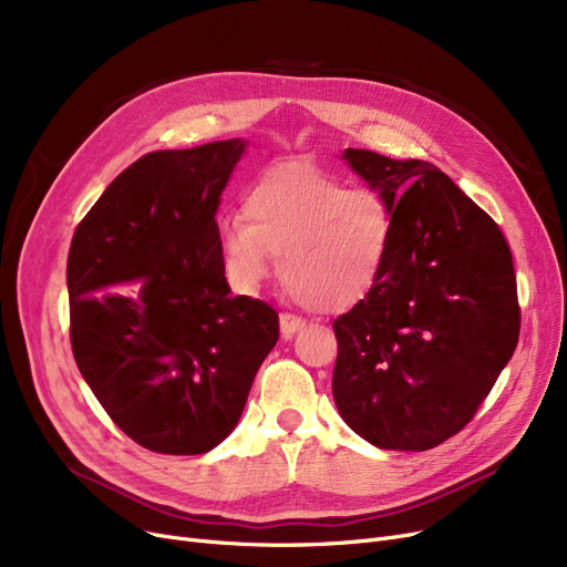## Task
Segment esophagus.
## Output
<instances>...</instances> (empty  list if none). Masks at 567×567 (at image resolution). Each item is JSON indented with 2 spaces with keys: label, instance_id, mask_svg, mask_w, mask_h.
I'll use <instances>...</instances> for the list:
<instances>
[{
  "label": "esophagus",
  "instance_id": "obj_1",
  "mask_svg": "<svg viewBox=\"0 0 567 567\" xmlns=\"http://www.w3.org/2000/svg\"><path fill=\"white\" fill-rule=\"evenodd\" d=\"M306 326V321L301 317H296L291 312H282L280 315V333L285 340H289L293 333H299Z\"/></svg>",
  "mask_w": 567,
  "mask_h": 567
}]
</instances>
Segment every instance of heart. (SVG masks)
<instances>
[{
	"label": "heart",
	"mask_w": 567,
	"mask_h": 567,
	"mask_svg": "<svg viewBox=\"0 0 567 567\" xmlns=\"http://www.w3.org/2000/svg\"><path fill=\"white\" fill-rule=\"evenodd\" d=\"M395 216L374 190H351L308 163L264 172L244 197V216L220 223L227 278L255 291L274 274L319 312H340L377 287L389 268Z\"/></svg>",
	"instance_id": "heart-1"
}]
</instances>
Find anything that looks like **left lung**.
<instances>
[{
    "instance_id": "left-lung-1",
    "label": "left lung",
    "mask_w": 567,
    "mask_h": 567,
    "mask_svg": "<svg viewBox=\"0 0 567 567\" xmlns=\"http://www.w3.org/2000/svg\"><path fill=\"white\" fill-rule=\"evenodd\" d=\"M344 158L395 216L377 287L333 321V398L385 451H430L464 430L519 340L513 255L501 227L425 161Z\"/></svg>"
}]
</instances>
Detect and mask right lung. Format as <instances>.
Returning a JSON list of instances; mask_svg holds the SVG:
<instances>
[{"label":"right lung","mask_w":567,"mask_h":567,"mask_svg":"<svg viewBox=\"0 0 567 567\" xmlns=\"http://www.w3.org/2000/svg\"><path fill=\"white\" fill-rule=\"evenodd\" d=\"M246 142L152 152L80 220L66 264L75 363L142 449L199 455L234 430L278 312L231 296L216 212Z\"/></svg>","instance_id":"obj_1"}]
</instances>
